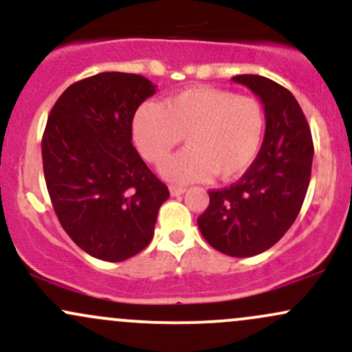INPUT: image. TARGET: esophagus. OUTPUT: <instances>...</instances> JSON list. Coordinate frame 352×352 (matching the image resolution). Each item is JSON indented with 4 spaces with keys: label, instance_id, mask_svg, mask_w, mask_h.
Segmentation results:
<instances>
[{
    "label": "esophagus",
    "instance_id": "obj_1",
    "mask_svg": "<svg viewBox=\"0 0 352 352\" xmlns=\"http://www.w3.org/2000/svg\"><path fill=\"white\" fill-rule=\"evenodd\" d=\"M169 192H171L173 196H179V195H184V192H186V188H183V186H169Z\"/></svg>",
    "mask_w": 352,
    "mask_h": 352
}]
</instances>
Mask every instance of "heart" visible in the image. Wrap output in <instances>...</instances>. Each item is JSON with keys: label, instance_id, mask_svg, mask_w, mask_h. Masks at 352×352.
Segmentation results:
<instances>
[{"label": "heart", "instance_id": "obj_1", "mask_svg": "<svg viewBox=\"0 0 352 352\" xmlns=\"http://www.w3.org/2000/svg\"><path fill=\"white\" fill-rule=\"evenodd\" d=\"M264 128L261 102L216 88L184 89L163 104L146 101L131 126L138 151L151 163H161L186 136L188 148L161 168L176 183L239 176L258 156Z\"/></svg>", "mask_w": 352, "mask_h": 352}]
</instances>
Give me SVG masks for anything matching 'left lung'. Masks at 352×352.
<instances>
[{
    "instance_id": "left-lung-1",
    "label": "left lung",
    "mask_w": 352,
    "mask_h": 352,
    "mask_svg": "<svg viewBox=\"0 0 352 352\" xmlns=\"http://www.w3.org/2000/svg\"><path fill=\"white\" fill-rule=\"evenodd\" d=\"M232 81L263 102V146L239 181L209 191V206L197 226L214 250L250 258L274 246L298 218L309 186L314 146L291 91L259 74H239Z\"/></svg>"
}]
</instances>
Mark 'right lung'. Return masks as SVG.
I'll use <instances>...</instances> for the list:
<instances>
[{"instance_id":"right-lung-1","label":"right lung","mask_w":352,"mask_h":352,"mask_svg":"<svg viewBox=\"0 0 352 352\" xmlns=\"http://www.w3.org/2000/svg\"><path fill=\"white\" fill-rule=\"evenodd\" d=\"M155 93L140 74H94L58 98L46 123L43 169L54 212L69 238L101 261L143 251L169 197L131 143L134 113Z\"/></svg>"}]
</instances>
